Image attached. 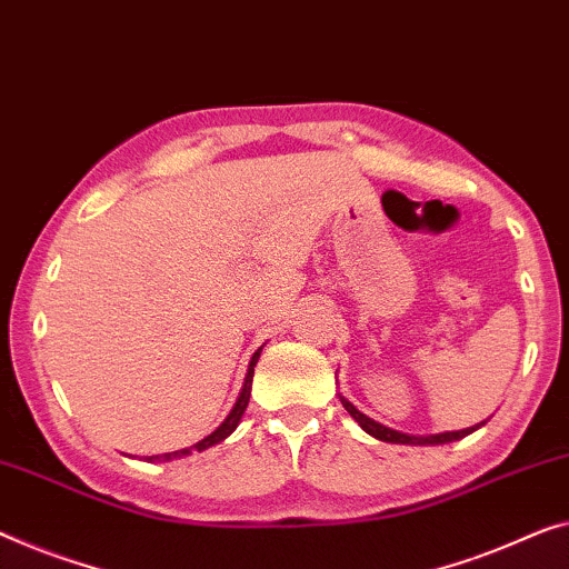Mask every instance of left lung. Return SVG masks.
<instances>
[{
	"label": "left lung",
	"mask_w": 569,
	"mask_h": 569,
	"mask_svg": "<svg viewBox=\"0 0 569 569\" xmlns=\"http://www.w3.org/2000/svg\"><path fill=\"white\" fill-rule=\"evenodd\" d=\"M339 401H342V406L347 409V413H350V417L360 423L362 429L368 431L370 437H376V439H380V442H393V445H447V442H455V439H462V437H468L470 431H475V429H480L482 423H478V427H468V429H460V431H445V435H429V437H411V435H403V431H396V429H388V427H383V423H378V421H372L370 417H366V413L362 411H358L355 409V406L347 401L345 396H339Z\"/></svg>",
	"instance_id": "8db88e82"
}]
</instances>
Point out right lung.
Returning a JSON list of instances; mask_svg holds the SVG:
<instances>
[{"label":"right lung","mask_w":569,"mask_h":569,"mask_svg":"<svg viewBox=\"0 0 569 569\" xmlns=\"http://www.w3.org/2000/svg\"><path fill=\"white\" fill-rule=\"evenodd\" d=\"M260 352H262V347H260V350H258L256 355H252L250 368H248V376H244V386H242V391H240V398H237V403L232 406L230 417H227L222 423H219V427H217L214 431H211L209 437H203L201 442H197L193 447H189V449H176V452H166V455H152V457H148V462H168V460H176V457L191 455V449H197V452H203V449H209V447H214V445H219V442H224V439L230 437L232 431L237 429V423H240L242 413H244V409H248V403H250L252 372H256V362H258V358H260Z\"/></svg>","instance_id":"1"}]
</instances>
